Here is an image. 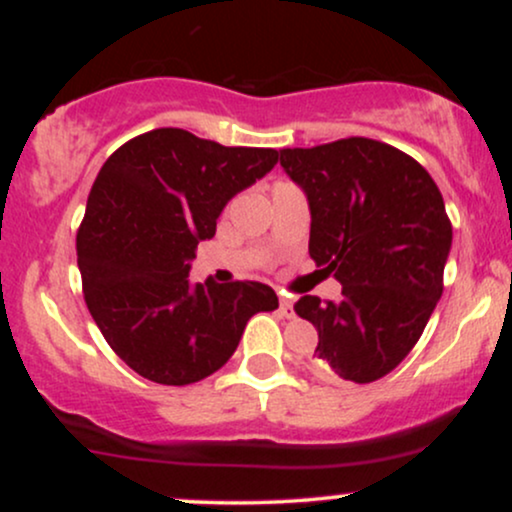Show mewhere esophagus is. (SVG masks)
I'll return each instance as SVG.
<instances>
[{
    "instance_id": "34e87169",
    "label": "esophagus",
    "mask_w": 512,
    "mask_h": 512,
    "mask_svg": "<svg viewBox=\"0 0 512 512\" xmlns=\"http://www.w3.org/2000/svg\"><path fill=\"white\" fill-rule=\"evenodd\" d=\"M279 313L284 315V317H293V301H291V296H284V293H281V296H279Z\"/></svg>"
}]
</instances>
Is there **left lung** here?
<instances>
[{"mask_svg":"<svg viewBox=\"0 0 512 512\" xmlns=\"http://www.w3.org/2000/svg\"><path fill=\"white\" fill-rule=\"evenodd\" d=\"M308 195L310 257L342 281L339 301L303 296L320 378L373 383L414 349L443 293L452 223L428 170L395 146L349 137L281 149Z\"/></svg>","mask_w":512,"mask_h":512,"instance_id":"1","label":"left lung"}]
</instances>
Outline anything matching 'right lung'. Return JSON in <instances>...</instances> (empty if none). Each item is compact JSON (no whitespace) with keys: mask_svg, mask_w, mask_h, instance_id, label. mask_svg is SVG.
Masks as SVG:
<instances>
[{"mask_svg":"<svg viewBox=\"0 0 512 512\" xmlns=\"http://www.w3.org/2000/svg\"><path fill=\"white\" fill-rule=\"evenodd\" d=\"M274 149L221 146L161 127L110 154L88 192L76 260L88 313L134 373L190 385L238 349L255 313L279 308L260 281L190 284L199 240L236 192L274 168Z\"/></svg>","mask_w":512,"mask_h":512,"instance_id":"1","label":"right lung"}]
</instances>
